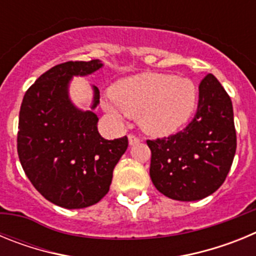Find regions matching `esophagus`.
I'll return each instance as SVG.
<instances>
[{
    "label": "esophagus",
    "instance_id": "1",
    "mask_svg": "<svg viewBox=\"0 0 256 256\" xmlns=\"http://www.w3.org/2000/svg\"><path fill=\"white\" fill-rule=\"evenodd\" d=\"M128 141H130V146H134V144H138V142H140V138H138V137H136V136L130 134V136H128Z\"/></svg>",
    "mask_w": 256,
    "mask_h": 256
}]
</instances>
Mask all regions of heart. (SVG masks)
Masks as SVG:
<instances>
[{
	"instance_id": "b5f03b06",
	"label": "heart",
	"mask_w": 256,
	"mask_h": 256,
	"mask_svg": "<svg viewBox=\"0 0 256 256\" xmlns=\"http://www.w3.org/2000/svg\"><path fill=\"white\" fill-rule=\"evenodd\" d=\"M198 100V87L191 79L142 73L115 83L112 97L105 98L102 106L118 120L124 115L138 118L144 132L164 137L188 122Z\"/></svg>"
}]
</instances>
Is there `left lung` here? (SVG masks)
<instances>
[{"label":"left lung","mask_w":256,"mask_h":256,"mask_svg":"<svg viewBox=\"0 0 256 256\" xmlns=\"http://www.w3.org/2000/svg\"><path fill=\"white\" fill-rule=\"evenodd\" d=\"M148 144L151 180L162 195L198 201L216 192L236 152L234 106L218 79L208 74L201 80L198 112L184 130Z\"/></svg>","instance_id":"left-lung-1"}]
</instances>
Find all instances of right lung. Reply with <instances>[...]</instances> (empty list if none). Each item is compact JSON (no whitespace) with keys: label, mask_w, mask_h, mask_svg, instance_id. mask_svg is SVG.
Returning <instances> with one entry per match:
<instances>
[{"label":"right lung","mask_w":256,"mask_h":256,"mask_svg":"<svg viewBox=\"0 0 256 256\" xmlns=\"http://www.w3.org/2000/svg\"><path fill=\"white\" fill-rule=\"evenodd\" d=\"M102 66L98 58L56 65L29 88L20 108L18 154L22 169L40 195L65 209L98 202L128 148L126 137L108 141L97 130L96 86L88 110L70 98L73 76H91Z\"/></svg>","instance_id":"1"}]
</instances>
